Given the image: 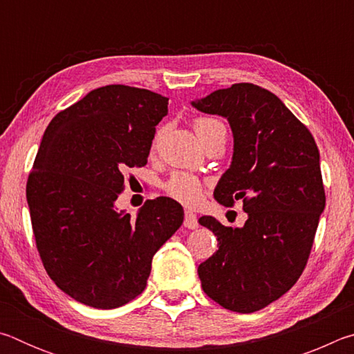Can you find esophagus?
I'll return each mask as SVG.
<instances>
[{"instance_id": "esophagus-1", "label": "esophagus", "mask_w": 354, "mask_h": 354, "mask_svg": "<svg viewBox=\"0 0 354 354\" xmlns=\"http://www.w3.org/2000/svg\"><path fill=\"white\" fill-rule=\"evenodd\" d=\"M184 226L189 227V230H196V227H198V218H196V215L192 211H185Z\"/></svg>"}]
</instances>
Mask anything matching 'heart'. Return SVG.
<instances>
[{
    "label": "heart",
    "instance_id": "b5f03b06",
    "mask_svg": "<svg viewBox=\"0 0 354 354\" xmlns=\"http://www.w3.org/2000/svg\"><path fill=\"white\" fill-rule=\"evenodd\" d=\"M194 127L205 147L214 140H226V127L217 117H196L194 120ZM164 134L165 127L158 128L151 140V151H156V149L159 148ZM203 189H205V184H203L201 179L187 171L173 173V175L164 183V190L167 194H169L171 198H175L187 206H194L201 200Z\"/></svg>",
    "mask_w": 354,
    "mask_h": 354
}]
</instances>
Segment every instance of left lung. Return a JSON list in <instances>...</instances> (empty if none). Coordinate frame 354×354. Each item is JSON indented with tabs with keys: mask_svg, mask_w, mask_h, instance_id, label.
<instances>
[{
	"mask_svg": "<svg viewBox=\"0 0 354 354\" xmlns=\"http://www.w3.org/2000/svg\"><path fill=\"white\" fill-rule=\"evenodd\" d=\"M192 104L230 122L234 156L214 196L226 207L241 200L248 215L242 227L198 220L218 241L198 267L201 287L225 309L254 313L284 295L308 263L326 203L319 148L277 95L251 82Z\"/></svg>",
	"mask_w": 354,
	"mask_h": 354,
	"instance_id": "1",
	"label": "left lung"
}]
</instances>
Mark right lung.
<instances>
[{
  "label": "right lung",
  "instance_id": "obj_1",
  "mask_svg": "<svg viewBox=\"0 0 354 354\" xmlns=\"http://www.w3.org/2000/svg\"><path fill=\"white\" fill-rule=\"evenodd\" d=\"M169 98L112 84L51 120L26 183L35 247L59 289L97 309L123 306L147 287L156 251L183 225V206L159 196L131 218L115 200L123 171L148 162Z\"/></svg>",
  "mask_w": 354,
  "mask_h": 354
}]
</instances>
